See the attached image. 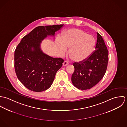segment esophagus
Instances as JSON below:
<instances>
[{
	"label": "esophagus",
	"instance_id": "1",
	"mask_svg": "<svg viewBox=\"0 0 127 127\" xmlns=\"http://www.w3.org/2000/svg\"><path fill=\"white\" fill-rule=\"evenodd\" d=\"M68 64H69L68 62L67 61H64V63H63V65H64V66H66V65H68Z\"/></svg>",
	"mask_w": 127,
	"mask_h": 127
}]
</instances>
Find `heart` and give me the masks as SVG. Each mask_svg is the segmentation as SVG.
Returning <instances> with one entry per match:
<instances>
[{
  "mask_svg": "<svg viewBox=\"0 0 127 127\" xmlns=\"http://www.w3.org/2000/svg\"><path fill=\"white\" fill-rule=\"evenodd\" d=\"M57 44L60 51L64 53L66 48H70L69 55L73 61L80 62L87 60L92 54L95 44L93 36L82 30L71 28L63 33L61 39Z\"/></svg>",
  "mask_w": 127,
  "mask_h": 127,
  "instance_id": "obj_1",
  "label": "heart"
}]
</instances>
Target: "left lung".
Returning <instances> with one entry per match:
<instances>
[{
  "label": "left lung",
  "instance_id": "left-lung-1",
  "mask_svg": "<svg viewBox=\"0 0 127 127\" xmlns=\"http://www.w3.org/2000/svg\"><path fill=\"white\" fill-rule=\"evenodd\" d=\"M95 50L86 60L75 62L71 77L73 85L81 90L90 89L103 78L109 61V51L104 39L98 33Z\"/></svg>",
  "mask_w": 127,
  "mask_h": 127
}]
</instances>
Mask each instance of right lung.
Returning a JSON list of instances; mask_svg holds the SVG:
<instances>
[{
	"label": "right lung",
	"mask_w": 127,
	"mask_h": 127,
	"mask_svg": "<svg viewBox=\"0 0 127 127\" xmlns=\"http://www.w3.org/2000/svg\"><path fill=\"white\" fill-rule=\"evenodd\" d=\"M64 24L39 26L23 36L15 51V69L20 82L28 90L41 92L49 89L64 62L44 54L40 49L42 40L54 36ZM33 49L32 50V48Z\"/></svg>",
	"instance_id": "right-lung-1"
}]
</instances>
